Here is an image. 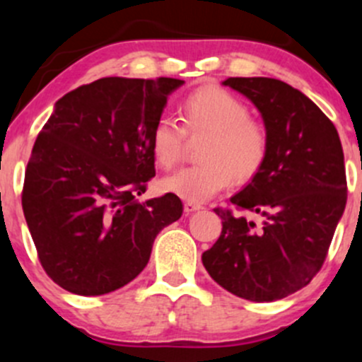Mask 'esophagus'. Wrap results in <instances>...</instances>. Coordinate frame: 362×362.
I'll use <instances>...</instances> for the list:
<instances>
[{"label":"esophagus","instance_id":"34e87169","mask_svg":"<svg viewBox=\"0 0 362 362\" xmlns=\"http://www.w3.org/2000/svg\"><path fill=\"white\" fill-rule=\"evenodd\" d=\"M198 210H202V204H198V203H185L184 204V211L187 215H191V214H194V211H198Z\"/></svg>","mask_w":362,"mask_h":362}]
</instances>
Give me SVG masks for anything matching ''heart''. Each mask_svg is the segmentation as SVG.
<instances>
[{
  "label": "heart",
  "instance_id": "b5f03b06",
  "mask_svg": "<svg viewBox=\"0 0 362 362\" xmlns=\"http://www.w3.org/2000/svg\"><path fill=\"white\" fill-rule=\"evenodd\" d=\"M182 124L160 117L151 133L156 164L171 168L184 154L185 134L204 136L202 164L182 168L159 182L166 194L189 203H203L224 191L233 180L247 184L264 168L269 154L268 127L249 115V107L229 90L206 86L194 90L180 107Z\"/></svg>",
  "mask_w": 362,
  "mask_h": 362
}]
</instances>
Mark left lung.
Here are the masks:
<instances>
[{
  "instance_id": "8db88e82",
  "label": "left lung",
  "mask_w": 362,
  "mask_h": 362,
  "mask_svg": "<svg viewBox=\"0 0 362 362\" xmlns=\"http://www.w3.org/2000/svg\"><path fill=\"white\" fill-rule=\"evenodd\" d=\"M222 83L261 112L269 154L257 177L231 198L261 222L215 208L222 233L202 259L231 294L276 301L308 286L322 268L346 203L341 141L324 112L282 80L236 76Z\"/></svg>"
}]
</instances>
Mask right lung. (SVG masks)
Wrapping results in <instances>:
<instances>
[{
  "label": "right lung",
  "instance_id": "add662e5",
  "mask_svg": "<svg viewBox=\"0 0 362 362\" xmlns=\"http://www.w3.org/2000/svg\"><path fill=\"white\" fill-rule=\"evenodd\" d=\"M184 80L107 76L64 94L25 168L23 210L47 275L78 296L136 279L182 202L136 196L156 177L151 133Z\"/></svg>",
  "mask_w": 362,
  "mask_h": 362
}]
</instances>
